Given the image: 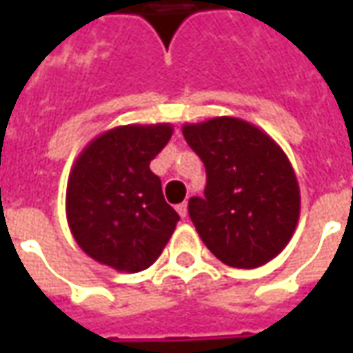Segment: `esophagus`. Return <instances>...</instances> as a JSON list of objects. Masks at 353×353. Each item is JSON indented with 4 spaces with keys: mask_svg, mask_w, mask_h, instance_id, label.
I'll return each mask as SVG.
<instances>
[{
    "mask_svg": "<svg viewBox=\"0 0 353 353\" xmlns=\"http://www.w3.org/2000/svg\"><path fill=\"white\" fill-rule=\"evenodd\" d=\"M177 214L181 215V217H187V202H181V204L177 206Z\"/></svg>",
    "mask_w": 353,
    "mask_h": 353,
    "instance_id": "1",
    "label": "esophagus"
}]
</instances>
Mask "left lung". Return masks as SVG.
Segmentation results:
<instances>
[{
    "instance_id": "1",
    "label": "left lung",
    "mask_w": 353,
    "mask_h": 353,
    "mask_svg": "<svg viewBox=\"0 0 353 353\" xmlns=\"http://www.w3.org/2000/svg\"><path fill=\"white\" fill-rule=\"evenodd\" d=\"M183 136L206 166L204 196L189 200V215L208 250L234 268L274 259L301 212L295 172L281 147L236 117L185 124Z\"/></svg>"
}]
</instances>
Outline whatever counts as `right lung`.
I'll return each mask as SVG.
<instances>
[{
    "label": "right lung",
    "instance_id": "1",
    "mask_svg": "<svg viewBox=\"0 0 353 353\" xmlns=\"http://www.w3.org/2000/svg\"><path fill=\"white\" fill-rule=\"evenodd\" d=\"M172 126L126 124L94 138L73 164L65 192L70 229L88 257L119 272H139L159 259L179 221L149 164Z\"/></svg>",
    "mask_w": 353,
    "mask_h": 353
}]
</instances>
